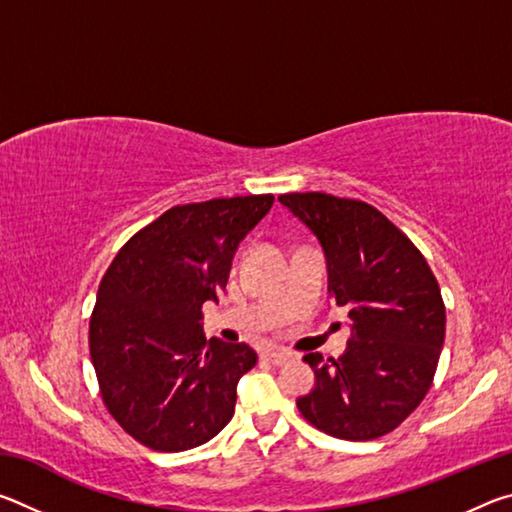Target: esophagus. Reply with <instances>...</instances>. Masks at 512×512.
Wrapping results in <instances>:
<instances>
[{"label": "esophagus", "mask_w": 512, "mask_h": 512, "mask_svg": "<svg viewBox=\"0 0 512 512\" xmlns=\"http://www.w3.org/2000/svg\"><path fill=\"white\" fill-rule=\"evenodd\" d=\"M266 359L275 363V366H284V363H289L293 359L291 352H284V350H268L266 352Z\"/></svg>", "instance_id": "esophagus-1"}]
</instances>
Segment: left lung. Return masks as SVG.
Returning <instances> with one entry per match:
<instances>
[{"mask_svg":"<svg viewBox=\"0 0 512 512\" xmlns=\"http://www.w3.org/2000/svg\"><path fill=\"white\" fill-rule=\"evenodd\" d=\"M327 259V291L348 307L352 336L339 359L311 352L316 386L300 397L309 424L341 440L386 436L418 409L445 341V302L427 259L372 207L323 192L282 194Z\"/></svg>","mask_w":512,"mask_h":512,"instance_id":"8db88e82","label":"left lung"}]
</instances>
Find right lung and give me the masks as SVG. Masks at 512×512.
Wrapping results in <instances>:
<instances>
[{"label": "right lung", "instance_id": "add662e5", "mask_svg": "<svg viewBox=\"0 0 512 512\" xmlns=\"http://www.w3.org/2000/svg\"><path fill=\"white\" fill-rule=\"evenodd\" d=\"M273 194L176 205L119 248L99 284L90 357L108 413L155 452L214 438L255 366L246 343L205 341L203 302L225 289L239 241Z\"/></svg>", "mask_w": 512, "mask_h": 512}]
</instances>
